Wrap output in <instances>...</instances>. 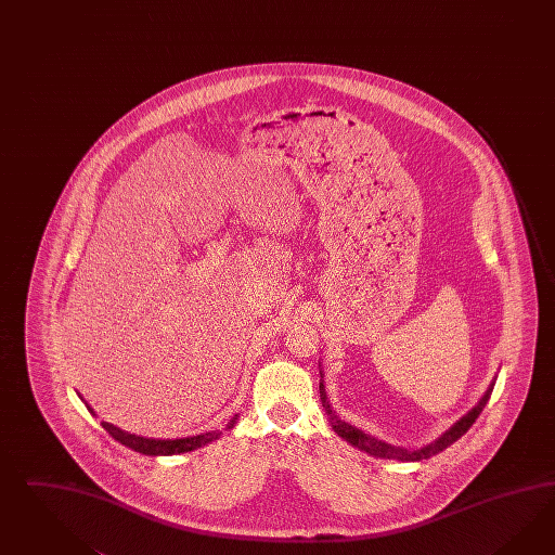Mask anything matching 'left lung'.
Segmentation results:
<instances>
[{
    "instance_id": "1",
    "label": "left lung",
    "mask_w": 555,
    "mask_h": 555,
    "mask_svg": "<svg viewBox=\"0 0 555 555\" xmlns=\"http://www.w3.org/2000/svg\"><path fill=\"white\" fill-rule=\"evenodd\" d=\"M321 377H323V374H321ZM493 388L494 379L489 384V388L482 393V398L475 404V408H470L463 418L456 420V422L450 426L449 430H444V433L438 436V438H435L430 444L420 447V449H404V447L388 444V442H384V440H379V438H375V436L367 435V433H363L360 428L351 426L349 422L339 418V416L335 414V410L331 408L330 400H327V391H325V386H323V379L319 382L321 404H323V410H325V414H327V420H330L331 428H333L335 435L341 436L345 442H349L351 447L367 452L370 456H375V459H391V461H402V463H418V461L430 459V456H435L438 452L449 449L450 444L456 442L461 436L465 435L466 430L473 426V422L479 418L482 408L487 405L491 393H493Z\"/></svg>"
}]
</instances>
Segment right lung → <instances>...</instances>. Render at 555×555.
<instances>
[{
    "label": "right lung",
    "mask_w": 555,
    "mask_h": 555,
    "mask_svg": "<svg viewBox=\"0 0 555 555\" xmlns=\"http://www.w3.org/2000/svg\"><path fill=\"white\" fill-rule=\"evenodd\" d=\"M87 404V402H85ZM89 408L90 414H94V410ZM96 416V414H94ZM238 420V414H234L230 422L225 424V430L234 428ZM103 428H105L108 435L113 436L115 440H119L120 444H125L127 449L135 450L141 454H147V456H171V454H181V452H192V450L199 449V447H206L214 440H218L222 433L220 430H210V433H204V435L185 436V438H145V436L129 435L125 430H120L117 426L108 424V422H101Z\"/></svg>",
    "instance_id": "right-lung-1"
}]
</instances>
